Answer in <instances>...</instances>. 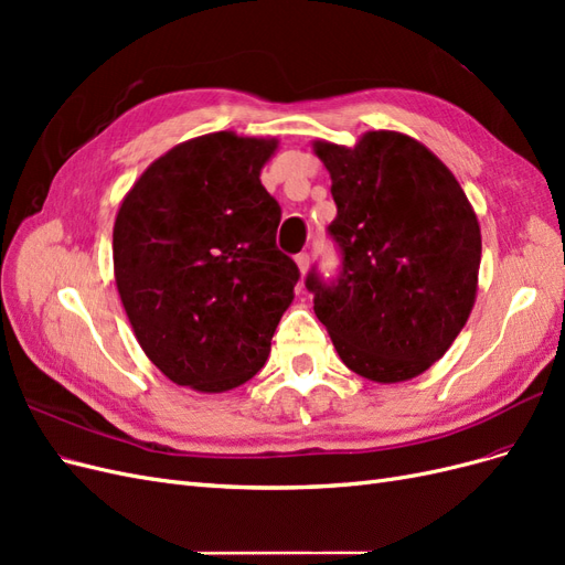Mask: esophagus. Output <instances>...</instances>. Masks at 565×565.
Masks as SVG:
<instances>
[{
	"instance_id": "esophagus-1",
	"label": "esophagus",
	"mask_w": 565,
	"mask_h": 565,
	"mask_svg": "<svg viewBox=\"0 0 565 565\" xmlns=\"http://www.w3.org/2000/svg\"><path fill=\"white\" fill-rule=\"evenodd\" d=\"M295 262H297V268H299V273H301V276H303V273L306 270H309V264H311V259H309V254H297L295 256Z\"/></svg>"
}]
</instances>
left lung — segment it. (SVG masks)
Returning <instances> with one entry per match:
<instances>
[{
    "label": "left lung",
    "instance_id": "8db88e82",
    "mask_svg": "<svg viewBox=\"0 0 565 565\" xmlns=\"http://www.w3.org/2000/svg\"><path fill=\"white\" fill-rule=\"evenodd\" d=\"M330 172L341 278L309 273L313 311L341 361L398 384L443 358L478 292L481 226L459 181L401 131H365L355 146L313 141Z\"/></svg>",
    "mask_w": 565,
    "mask_h": 565
}]
</instances>
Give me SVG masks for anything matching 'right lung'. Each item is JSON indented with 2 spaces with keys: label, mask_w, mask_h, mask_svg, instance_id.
<instances>
[{
  "label": "right lung",
  "mask_w": 565,
  "mask_h": 565,
  "mask_svg": "<svg viewBox=\"0 0 565 565\" xmlns=\"http://www.w3.org/2000/svg\"><path fill=\"white\" fill-rule=\"evenodd\" d=\"M278 139L214 131L167 150L129 188L113 226L119 299L143 353L200 393L249 382L295 299L262 169Z\"/></svg>",
  "instance_id": "add662e5"
}]
</instances>
